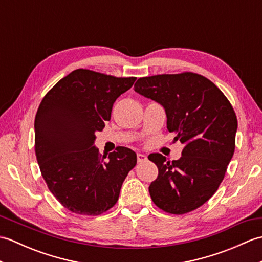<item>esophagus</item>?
<instances>
[{
  "mask_svg": "<svg viewBox=\"0 0 262 262\" xmlns=\"http://www.w3.org/2000/svg\"><path fill=\"white\" fill-rule=\"evenodd\" d=\"M146 155H144V154H142V153H137V161L140 163H142V162H144V161H146Z\"/></svg>",
  "mask_w": 262,
  "mask_h": 262,
  "instance_id": "obj_1",
  "label": "esophagus"
}]
</instances>
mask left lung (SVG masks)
Returning <instances> with one entry per match:
<instances>
[{"mask_svg": "<svg viewBox=\"0 0 262 262\" xmlns=\"http://www.w3.org/2000/svg\"><path fill=\"white\" fill-rule=\"evenodd\" d=\"M134 89L163 105L166 128L183 144L179 160L148 155L159 169L148 187L153 203L176 215L197 209L219 189L234 154V109L213 82L192 72L140 77Z\"/></svg>", "mask_w": 262, "mask_h": 262, "instance_id": "1", "label": "left lung"}]
</instances>
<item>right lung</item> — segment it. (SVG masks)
Segmentation results:
<instances>
[{
	"label": "right lung",
	"instance_id": "right-lung-1",
	"mask_svg": "<svg viewBox=\"0 0 262 262\" xmlns=\"http://www.w3.org/2000/svg\"><path fill=\"white\" fill-rule=\"evenodd\" d=\"M135 80L79 69L59 80L39 104L35 119L39 168L49 190L72 213L97 216L114 207L122 182L136 165L130 148L118 146L107 158L93 146L96 132L110 120L116 99Z\"/></svg>",
	"mask_w": 262,
	"mask_h": 262
}]
</instances>
